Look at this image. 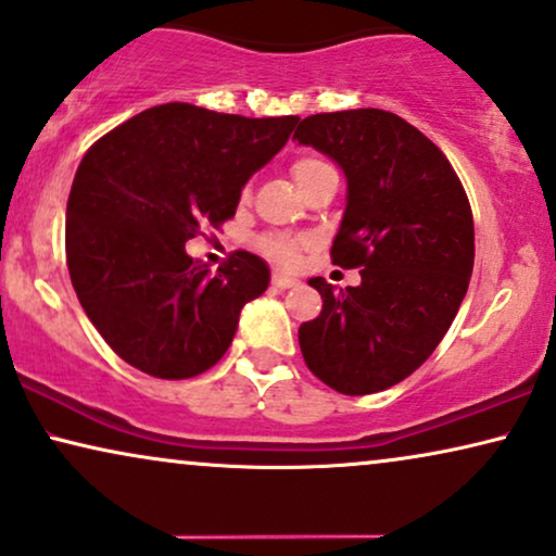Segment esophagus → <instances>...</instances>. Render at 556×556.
<instances>
[{
	"label": "esophagus",
	"mask_w": 556,
	"mask_h": 556,
	"mask_svg": "<svg viewBox=\"0 0 556 556\" xmlns=\"http://www.w3.org/2000/svg\"><path fill=\"white\" fill-rule=\"evenodd\" d=\"M270 283H273V288H280V291H286V288L299 286V280L291 278V276H283V273H273Z\"/></svg>",
	"instance_id": "obj_1"
}]
</instances>
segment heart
Masks as SVG:
<instances>
[{"label": "heart", "instance_id": "obj_1", "mask_svg": "<svg viewBox=\"0 0 556 556\" xmlns=\"http://www.w3.org/2000/svg\"><path fill=\"white\" fill-rule=\"evenodd\" d=\"M324 168H331V165L316 155H304V157H299V161H293L291 173H293L295 184L304 186L308 178L316 176V173H321ZM244 197H248V189H244ZM306 248H308V240L301 235L268 232L257 240V250H261L268 261H273L276 265H286V268H291V265L299 263L301 252H304Z\"/></svg>", "mask_w": 556, "mask_h": 556}]
</instances>
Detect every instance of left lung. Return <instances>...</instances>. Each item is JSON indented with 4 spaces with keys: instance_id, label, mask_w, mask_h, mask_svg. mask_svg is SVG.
Masks as SVG:
<instances>
[{
    "instance_id": "obj_1",
    "label": "left lung",
    "mask_w": 556,
    "mask_h": 556,
    "mask_svg": "<svg viewBox=\"0 0 556 556\" xmlns=\"http://www.w3.org/2000/svg\"><path fill=\"white\" fill-rule=\"evenodd\" d=\"M293 140L348 176L331 263L363 276L344 291L308 280L324 306L301 324V355L344 395L386 391L427 363L463 304L475 263L470 201L442 150L393 112L312 114Z\"/></svg>"
}]
</instances>
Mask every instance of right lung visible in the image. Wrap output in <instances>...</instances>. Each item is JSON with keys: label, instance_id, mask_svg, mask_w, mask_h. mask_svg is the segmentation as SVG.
<instances>
[{"label": "right lung", "instance_id": "add662e5", "mask_svg": "<svg viewBox=\"0 0 556 556\" xmlns=\"http://www.w3.org/2000/svg\"><path fill=\"white\" fill-rule=\"evenodd\" d=\"M295 122L170 102L86 150L68 193L66 263L86 316L125 363L184 380L229 350L242 306L270 283L268 265L235 250L212 273L186 242L232 219L242 186Z\"/></svg>", "mask_w": 556, "mask_h": 556}]
</instances>
